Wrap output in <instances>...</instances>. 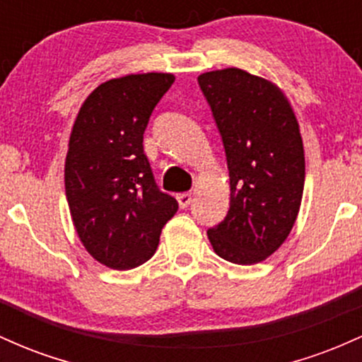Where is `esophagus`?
<instances>
[{
  "mask_svg": "<svg viewBox=\"0 0 362 362\" xmlns=\"http://www.w3.org/2000/svg\"><path fill=\"white\" fill-rule=\"evenodd\" d=\"M177 201H178V206H180V207H187L190 204V202H192V194H190V192L178 194Z\"/></svg>",
  "mask_w": 362,
  "mask_h": 362,
  "instance_id": "34e87169",
  "label": "esophagus"
}]
</instances>
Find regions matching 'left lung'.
Masks as SVG:
<instances>
[{"mask_svg": "<svg viewBox=\"0 0 362 362\" xmlns=\"http://www.w3.org/2000/svg\"><path fill=\"white\" fill-rule=\"evenodd\" d=\"M221 134L230 172V209L207 230L214 252L252 265L284 243L300 213L305 149L300 124L279 86L243 69L197 78Z\"/></svg>", "mask_w": 362, "mask_h": 362, "instance_id": "1", "label": "left lung"}]
</instances>
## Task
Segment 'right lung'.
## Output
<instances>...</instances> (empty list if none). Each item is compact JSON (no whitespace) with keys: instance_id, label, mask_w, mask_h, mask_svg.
Returning a JSON list of instances; mask_svg holds the SVG:
<instances>
[{"instance_id":"obj_1","label":"right lung","mask_w":362,"mask_h":362,"mask_svg":"<svg viewBox=\"0 0 362 362\" xmlns=\"http://www.w3.org/2000/svg\"><path fill=\"white\" fill-rule=\"evenodd\" d=\"M173 81L170 73L114 78L91 91L74 120L64 165L69 213L86 252L110 269L151 259L178 209L143 149L149 115Z\"/></svg>"}]
</instances>
